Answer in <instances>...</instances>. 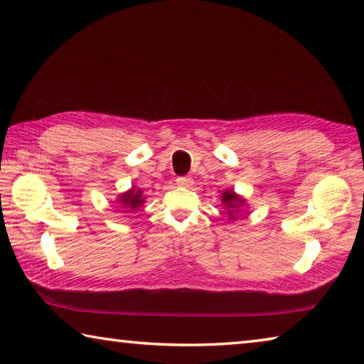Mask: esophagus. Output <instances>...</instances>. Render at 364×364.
I'll list each match as a JSON object with an SVG mask.
<instances>
[{
  "label": "esophagus",
  "mask_w": 364,
  "mask_h": 364,
  "mask_svg": "<svg viewBox=\"0 0 364 364\" xmlns=\"http://www.w3.org/2000/svg\"><path fill=\"white\" fill-rule=\"evenodd\" d=\"M176 184H178V186H183V188H189V186H193V178L180 176L176 180Z\"/></svg>",
  "instance_id": "obj_1"
}]
</instances>
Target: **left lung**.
<instances>
[{
  "instance_id": "1",
  "label": "left lung",
  "mask_w": 364,
  "mask_h": 364,
  "mask_svg": "<svg viewBox=\"0 0 364 364\" xmlns=\"http://www.w3.org/2000/svg\"><path fill=\"white\" fill-rule=\"evenodd\" d=\"M220 199H221V204H223L228 210L226 212L228 218H230L231 221L237 218V215L242 212L244 205L247 204V200H245L242 196L234 193V189H225L223 193L220 194Z\"/></svg>"
}]
</instances>
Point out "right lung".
<instances>
[{
	"mask_svg": "<svg viewBox=\"0 0 364 364\" xmlns=\"http://www.w3.org/2000/svg\"><path fill=\"white\" fill-rule=\"evenodd\" d=\"M115 202L119 204V208L122 212L132 213L134 210H138V208L144 204L146 197L143 196V191L138 186H132L130 189L125 191V193L117 196Z\"/></svg>",
	"mask_w": 364,
	"mask_h": 364,
	"instance_id": "add662e5",
	"label": "right lung"
}]
</instances>
